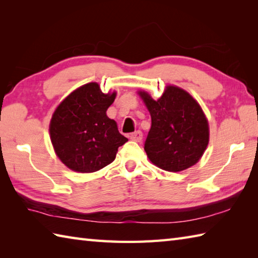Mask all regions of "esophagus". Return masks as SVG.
Listing matches in <instances>:
<instances>
[{"mask_svg": "<svg viewBox=\"0 0 258 258\" xmlns=\"http://www.w3.org/2000/svg\"><path fill=\"white\" fill-rule=\"evenodd\" d=\"M130 139L134 142H141L142 139H143V134H142L141 131H135L134 133L130 135Z\"/></svg>", "mask_w": 258, "mask_h": 258, "instance_id": "esophagus-1", "label": "esophagus"}]
</instances>
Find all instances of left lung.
<instances>
[{"label": "left lung", "instance_id": "obj_1", "mask_svg": "<svg viewBox=\"0 0 258 258\" xmlns=\"http://www.w3.org/2000/svg\"><path fill=\"white\" fill-rule=\"evenodd\" d=\"M149 109L152 126L144 150L164 171L179 172L200 161L208 144V122L200 104L177 86H167L157 101L139 92Z\"/></svg>", "mask_w": 258, "mask_h": 258}]
</instances>
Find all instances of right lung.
<instances>
[{
    "instance_id": "obj_1",
    "label": "right lung",
    "mask_w": 258,
    "mask_h": 258,
    "mask_svg": "<svg viewBox=\"0 0 258 258\" xmlns=\"http://www.w3.org/2000/svg\"><path fill=\"white\" fill-rule=\"evenodd\" d=\"M115 97L116 92L104 94L97 83H89L71 93L54 112L51 142L59 160L72 171L92 173L105 167L128 141L106 115Z\"/></svg>"
}]
</instances>
